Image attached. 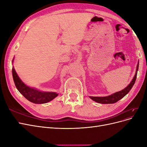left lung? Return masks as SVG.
Listing matches in <instances>:
<instances>
[{
  "label": "left lung",
  "instance_id": "1",
  "mask_svg": "<svg viewBox=\"0 0 147 147\" xmlns=\"http://www.w3.org/2000/svg\"><path fill=\"white\" fill-rule=\"evenodd\" d=\"M139 62H138L137 65V69H136V72L135 74V75L134 78L132 80V81L129 83V85L126 87L124 89H123V90L115 92L112 95H110L108 96H105V97H92V96H90V98L93 100L94 101L97 102V103H100V104H114L115 102H118L119 100L122 99L123 97L125 96L127 93L130 91V90L132 89L133 85H134L136 80L137 78V71L138 69H139Z\"/></svg>",
  "mask_w": 147,
  "mask_h": 147
}]
</instances>
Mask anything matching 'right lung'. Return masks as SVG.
<instances>
[{"label":"right lung","mask_w":147,"mask_h":147,"mask_svg":"<svg viewBox=\"0 0 147 147\" xmlns=\"http://www.w3.org/2000/svg\"><path fill=\"white\" fill-rule=\"evenodd\" d=\"M13 60L14 58L12 60V63H13ZM12 75L17 90L21 94H23L25 98L34 104H45L54 99L58 96V94L55 92L41 91L37 90L36 88L26 85L18 77L14 67L12 68Z\"/></svg>","instance_id":"obj_1"}]
</instances>
